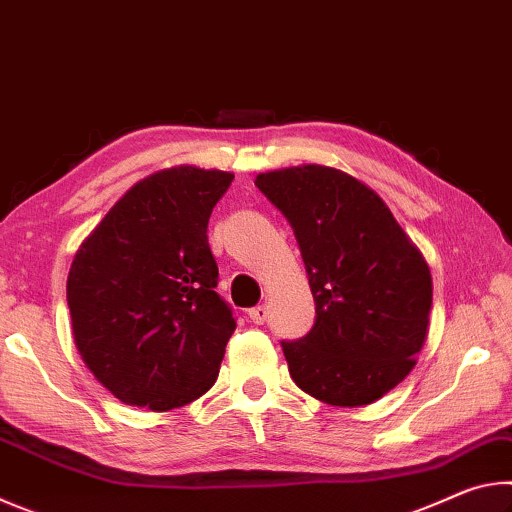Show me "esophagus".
<instances>
[{
    "label": "esophagus",
    "instance_id": "esophagus-1",
    "mask_svg": "<svg viewBox=\"0 0 512 512\" xmlns=\"http://www.w3.org/2000/svg\"><path fill=\"white\" fill-rule=\"evenodd\" d=\"M266 316H268V307L266 305H257L253 309H248V318L253 320L255 325H264L266 323Z\"/></svg>",
    "mask_w": 512,
    "mask_h": 512
}]
</instances>
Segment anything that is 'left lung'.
<instances>
[{"mask_svg": "<svg viewBox=\"0 0 512 512\" xmlns=\"http://www.w3.org/2000/svg\"><path fill=\"white\" fill-rule=\"evenodd\" d=\"M300 246L316 318L282 341L291 379L332 406L379 400L409 375L427 339L431 273L386 203L339 169L259 173Z\"/></svg>", "mask_w": 512, "mask_h": 512, "instance_id": "left-lung-1", "label": "left lung"}]
</instances>
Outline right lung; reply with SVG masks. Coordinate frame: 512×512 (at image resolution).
<instances>
[{
	"instance_id": "add662e5",
	"label": "right lung",
	"mask_w": 512,
	"mask_h": 512,
	"mask_svg": "<svg viewBox=\"0 0 512 512\" xmlns=\"http://www.w3.org/2000/svg\"><path fill=\"white\" fill-rule=\"evenodd\" d=\"M232 180L196 167L153 173L112 205L74 257L67 305L76 348L124 404L178 409L219 377L237 320L214 291L207 223Z\"/></svg>"
}]
</instances>
